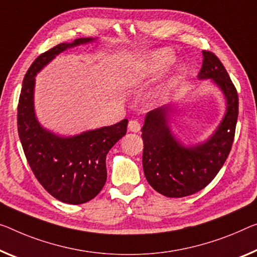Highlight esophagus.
<instances>
[{
	"label": "esophagus",
	"mask_w": 257,
	"mask_h": 257,
	"mask_svg": "<svg viewBox=\"0 0 257 257\" xmlns=\"http://www.w3.org/2000/svg\"><path fill=\"white\" fill-rule=\"evenodd\" d=\"M128 130L131 132L137 133V132H139L140 130H141V125H140V123L138 120L132 119V120L128 121Z\"/></svg>",
	"instance_id": "1"
}]
</instances>
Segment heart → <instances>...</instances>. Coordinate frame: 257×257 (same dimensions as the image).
<instances>
[{
	"label": "heart",
	"instance_id": "b5f03b06",
	"mask_svg": "<svg viewBox=\"0 0 257 257\" xmlns=\"http://www.w3.org/2000/svg\"><path fill=\"white\" fill-rule=\"evenodd\" d=\"M175 60V55L168 49L155 50L146 55L141 66L126 74L123 79V85L126 88H133L146 77L157 76L167 70L168 66Z\"/></svg>",
	"mask_w": 257,
	"mask_h": 257
}]
</instances>
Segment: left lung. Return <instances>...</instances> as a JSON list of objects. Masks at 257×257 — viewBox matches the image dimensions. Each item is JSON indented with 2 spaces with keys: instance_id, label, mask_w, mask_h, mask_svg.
<instances>
[{
  "instance_id": "1",
  "label": "left lung",
  "mask_w": 257,
  "mask_h": 257,
  "mask_svg": "<svg viewBox=\"0 0 257 257\" xmlns=\"http://www.w3.org/2000/svg\"><path fill=\"white\" fill-rule=\"evenodd\" d=\"M199 79H211L226 100L222 121L203 144L186 147L176 139L169 126L173 104L149 111L142 126V165L149 185L168 197L192 195L215 178L230 154L233 144L239 100L233 82L222 62L211 51L203 50Z\"/></svg>"
}]
</instances>
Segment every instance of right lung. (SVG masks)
Listing matches in <instances>:
<instances>
[{
  "label": "right lung",
  "mask_w": 257,
  "mask_h": 257,
  "mask_svg": "<svg viewBox=\"0 0 257 257\" xmlns=\"http://www.w3.org/2000/svg\"><path fill=\"white\" fill-rule=\"evenodd\" d=\"M94 40L79 38L41 54L27 70L19 96L18 134L26 160L42 187L55 199L69 204L87 202L103 188L106 154L126 134L127 119L78 136H56L42 127L35 116V76L62 51Z\"/></svg>",
  "instance_id": "1"
}]
</instances>
